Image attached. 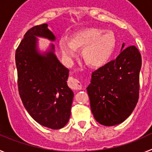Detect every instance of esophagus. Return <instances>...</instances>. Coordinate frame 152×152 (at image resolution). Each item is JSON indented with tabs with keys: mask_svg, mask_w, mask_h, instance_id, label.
<instances>
[{
	"mask_svg": "<svg viewBox=\"0 0 152 152\" xmlns=\"http://www.w3.org/2000/svg\"><path fill=\"white\" fill-rule=\"evenodd\" d=\"M68 85L72 89L79 91L82 89V84L77 79L74 78V77H70L68 80Z\"/></svg>",
	"mask_w": 152,
	"mask_h": 152,
	"instance_id": "1",
	"label": "esophagus"
}]
</instances>
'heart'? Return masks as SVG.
<instances>
[{"instance_id": "b5f03b06", "label": "heart", "mask_w": 152, "mask_h": 152, "mask_svg": "<svg viewBox=\"0 0 152 152\" xmlns=\"http://www.w3.org/2000/svg\"><path fill=\"white\" fill-rule=\"evenodd\" d=\"M116 46V38L113 32L100 28H86L72 36L70 41L63 37L59 41V49L63 57L72 61L82 49L84 61L90 66L99 68L107 63Z\"/></svg>"}]
</instances>
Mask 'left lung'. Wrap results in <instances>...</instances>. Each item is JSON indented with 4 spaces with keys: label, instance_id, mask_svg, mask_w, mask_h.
Listing matches in <instances>:
<instances>
[{
    "label": "left lung",
    "instance_id": "left-lung-1",
    "mask_svg": "<svg viewBox=\"0 0 152 152\" xmlns=\"http://www.w3.org/2000/svg\"><path fill=\"white\" fill-rule=\"evenodd\" d=\"M124 46L114 61L93 72L87 88L91 112L103 126L124 122L139 100L142 57L135 45Z\"/></svg>",
    "mask_w": 152,
    "mask_h": 152
}]
</instances>
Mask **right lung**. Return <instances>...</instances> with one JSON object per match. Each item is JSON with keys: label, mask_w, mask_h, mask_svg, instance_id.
I'll return each mask as SVG.
<instances>
[{"label": "right lung", "mask_w": 152, "mask_h": 152, "mask_svg": "<svg viewBox=\"0 0 152 152\" xmlns=\"http://www.w3.org/2000/svg\"><path fill=\"white\" fill-rule=\"evenodd\" d=\"M38 37L56 39L47 23L33 26L24 35L15 56L19 94L35 121L59 129L71 116L74 93L67 84L69 70L56 56L54 44L44 52L39 49Z\"/></svg>", "instance_id": "right-lung-1"}]
</instances>
